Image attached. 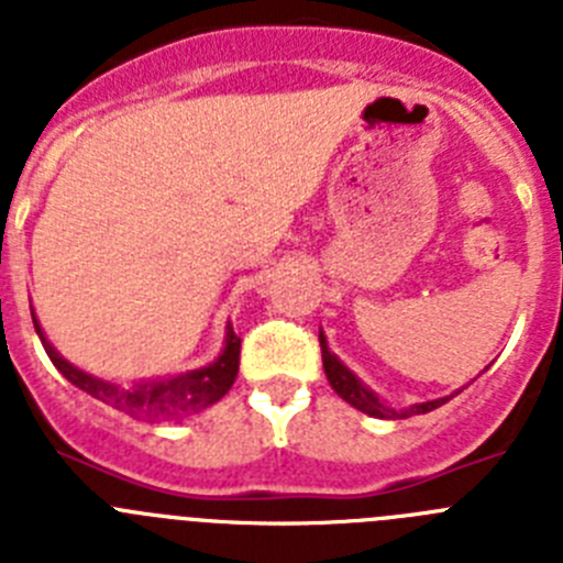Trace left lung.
Masks as SVG:
<instances>
[{
    "instance_id": "left-lung-1",
    "label": "left lung",
    "mask_w": 563,
    "mask_h": 563,
    "mask_svg": "<svg viewBox=\"0 0 563 563\" xmlns=\"http://www.w3.org/2000/svg\"><path fill=\"white\" fill-rule=\"evenodd\" d=\"M318 341H321V357H324V372H327V380H330L332 389L338 391V395L343 397V400L350 402V406H355V409L366 411V415L372 417H411V415H426V411L437 409V406H442V402H449L451 397H440V400H429V402H417V406H411V409L406 411H395V409H386L380 400L375 397V391H369L366 386H363L361 380H357L355 375H352L346 366H343L341 361H338L335 355L330 352V346H327V338L318 335Z\"/></svg>"
}]
</instances>
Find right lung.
I'll return each mask as SVG.
<instances>
[{"instance_id": "add662e5", "label": "right lung", "mask_w": 563, "mask_h": 563, "mask_svg": "<svg viewBox=\"0 0 563 563\" xmlns=\"http://www.w3.org/2000/svg\"><path fill=\"white\" fill-rule=\"evenodd\" d=\"M33 327H36L38 338L44 343V352L49 355L53 366L67 377L69 383H76L78 389H84L87 395L98 397L107 406H114L118 411H126L129 417H137V420L161 422V420H177V417L194 415V411L206 409L211 402H217L220 397L228 395V389L236 380L239 372V350H242V338L233 330H228L225 350H222L220 361L206 366V369L188 372V375L172 377V380L163 383H148V386H137L132 391H123L112 383H103L98 377L87 375V372L76 369L73 363L64 361L53 346L47 343V338L38 330L36 318H33Z\"/></svg>"}]
</instances>
